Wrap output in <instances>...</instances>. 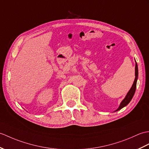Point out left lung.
<instances>
[{
	"mask_svg": "<svg viewBox=\"0 0 149 149\" xmlns=\"http://www.w3.org/2000/svg\"><path fill=\"white\" fill-rule=\"evenodd\" d=\"M135 62H136V61H135ZM138 65H137L136 62V65H135V79H134V82H133V84L132 87L131 88V89H130V91H128V93H127L126 97L124 98V99L121 102V103H120V105L119 107V108L117 109L115 112L118 111V110L123 109V107L126 106L130 102L131 99L133 98L134 93H135V91H136V82H137V79H138Z\"/></svg>",
	"mask_w": 149,
	"mask_h": 149,
	"instance_id": "1",
	"label": "left lung"
}]
</instances>
